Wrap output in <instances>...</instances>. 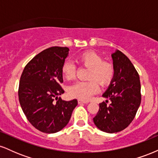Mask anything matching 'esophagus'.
<instances>
[{
  "label": "esophagus",
  "mask_w": 158,
  "mask_h": 158,
  "mask_svg": "<svg viewBox=\"0 0 158 158\" xmlns=\"http://www.w3.org/2000/svg\"><path fill=\"white\" fill-rule=\"evenodd\" d=\"M78 102H79V104H81V103H88V101L81 100V99H79V100H78Z\"/></svg>",
  "instance_id": "esophagus-1"
}]
</instances>
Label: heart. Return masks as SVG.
<instances>
[{
    "mask_svg": "<svg viewBox=\"0 0 158 158\" xmlns=\"http://www.w3.org/2000/svg\"><path fill=\"white\" fill-rule=\"evenodd\" d=\"M79 64L89 68L88 81H77L69 88L68 92L71 97L81 100H89L99 90V83L102 86L108 85L114 76V65L109 61H103L102 57L94 51H87L77 57ZM76 66L71 61H66L61 66V73L64 78L71 80L75 78Z\"/></svg>",
    "mask_w": 158,
    "mask_h": 158,
    "instance_id": "1",
    "label": "heart"
}]
</instances>
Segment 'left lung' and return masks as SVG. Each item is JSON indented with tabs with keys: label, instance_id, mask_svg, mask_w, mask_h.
I'll return each mask as SVG.
<instances>
[{
	"label": "left lung",
	"instance_id": "8db88e82",
	"mask_svg": "<svg viewBox=\"0 0 158 158\" xmlns=\"http://www.w3.org/2000/svg\"><path fill=\"white\" fill-rule=\"evenodd\" d=\"M114 76L102 97L108 100L99 104L94 123L107 133L124 130L135 118L141 102L140 81L131 61L119 50L111 55Z\"/></svg>",
	"mask_w": 158,
	"mask_h": 158
}]
</instances>
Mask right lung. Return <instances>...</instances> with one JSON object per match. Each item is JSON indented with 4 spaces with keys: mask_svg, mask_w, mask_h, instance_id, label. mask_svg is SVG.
Returning <instances> with one entry per match:
<instances>
[{
    "mask_svg": "<svg viewBox=\"0 0 158 158\" xmlns=\"http://www.w3.org/2000/svg\"><path fill=\"white\" fill-rule=\"evenodd\" d=\"M69 48L52 47L43 50L25 66L19 88L20 105L29 122L39 131L52 134L67 126L78 102L58 97L64 93L61 66Z\"/></svg>",
    "mask_w": 158,
    "mask_h": 158,
    "instance_id": "add662e5",
    "label": "right lung"
}]
</instances>
